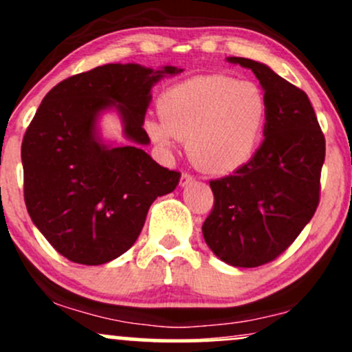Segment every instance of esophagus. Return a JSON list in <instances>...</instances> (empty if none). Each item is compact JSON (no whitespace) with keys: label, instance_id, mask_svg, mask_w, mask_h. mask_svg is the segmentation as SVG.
<instances>
[{"label":"esophagus","instance_id":"esophagus-1","mask_svg":"<svg viewBox=\"0 0 352 352\" xmlns=\"http://www.w3.org/2000/svg\"><path fill=\"white\" fill-rule=\"evenodd\" d=\"M192 182H194V177H192L190 173H182V179H180V186L187 187V186H190Z\"/></svg>","mask_w":352,"mask_h":352}]
</instances>
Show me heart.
Returning <instances> with one entry per match:
<instances>
[{
	"label": "heart",
	"instance_id": "obj_1",
	"mask_svg": "<svg viewBox=\"0 0 352 352\" xmlns=\"http://www.w3.org/2000/svg\"><path fill=\"white\" fill-rule=\"evenodd\" d=\"M160 118L146 120L151 140L172 150L186 140L190 160L207 173L239 168L253 157L268 118L258 84L228 76H201L166 89Z\"/></svg>",
	"mask_w": 352,
	"mask_h": 352
}]
</instances>
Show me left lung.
Listing matches in <instances>:
<instances>
[{
    "label": "left lung",
    "mask_w": 352,
    "mask_h": 352,
    "mask_svg": "<svg viewBox=\"0 0 352 352\" xmlns=\"http://www.w3.org/2000/svg\"><path fill=\"white\" fill-rule=\"evenodd\" d=\"M253 70L268 101L263 143L231 175L210 180L214 209L202 224L206 244L224 263L254 268L295 241L319 206L325 138L312 104L261 62L228 57Z\"/></svg>",
    "instance_id": "left-lung-1"
}]
</instances>
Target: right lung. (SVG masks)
Returning a JSON list of instances; mask_svg holds the SVG:
<instances>
[{
	"mask_svg": "<svg viewBox=\"0 0 352 352\" xmlns=\"http://www.w3.org/2000/svg\"><path fill=\"white\" fill-rule=\"evenodd\" d=\"M182 69L106 64L57 84L43 98L21 143L25 204L33 224L74 263L102 265L126 253L153 201L179 186L180 173L143 150L151 89ZM113 110L129 143L102 138Z\"/></svg>",
	"mask_w": 352,
	"mask_h": 352,
	"instance_id": "right-lung-1",
	"label": "right lung"
}]
</instances>
